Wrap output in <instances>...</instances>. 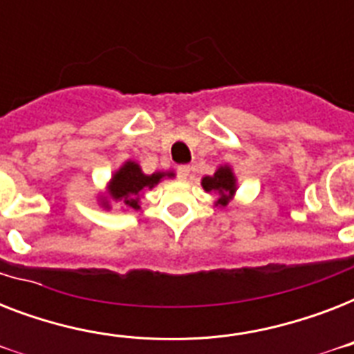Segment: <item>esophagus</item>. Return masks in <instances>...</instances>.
<instances>
[{"mask_svg": "<svg viewBox=\"0 0 354 354\" xmlns=\"http://www.w3.org/2000/svg\"><path fill=\"white\" fill-rule=\"evenodd\" d=\"M191 176V167L189 165H180L178 167V178L182 180V182H185L187 178Z\"/></svg>", "mask_w": 354, "mask_h": 354, "instance_id": "esophagus-1", "label": "esophagus"}]
</instances>
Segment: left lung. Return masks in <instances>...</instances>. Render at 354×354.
Wrapping results in <instances>:
<instances>
[{"label": "left lung", "instance_id": "8db88e82", "mask_svg": "<svg viewBox=\"0 0 354 354\" xmlns=\"http://www.w3.org/2000/svg\"><path fill=\"white\" fill-rule=\"evenodd\" d=\"M202 187L205 193H213L218 196L215 205H227L230 198L236 191V178L233 174L232 167L222 165L216 169L213 176L202 178Z\"/></svg>", "mask_w": 354, "mask_h": 354}]
</instances>
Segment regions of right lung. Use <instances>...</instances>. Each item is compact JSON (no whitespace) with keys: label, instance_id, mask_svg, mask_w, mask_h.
<instances>
[{"label":"right lung","instance_id":"obj_1","mask_svg":"<svg viewBox=\"0 0 354 354\" xmlns=\"http://www.w3.org/2000/svg\"><path fill=\"white\" fill-rule=\"evenodd\" d=\"M174 176V172H154L145 174L136 161H127L119 167V171L110 180L108 196L115 202H121L130 209H139V198L143 196L145 189H152L161 182V178ZM102 207H110L108 198H101Z\"/></svg>","mask_w":354,"mask_h":354}]
</instances>
